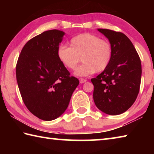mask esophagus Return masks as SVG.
Listing matches in <instances>:
<instances>
[{
  "instance_id": "1",
  "label": "esophagus",
  "mask_w": 154,
  "mask_h": 154,
  "mask_svg": "<svg viewBox=\"0 0 154 154\" xmlns=\"http://www.w3.org/2000/svg\"><path fill=\"white\" fill-rule=\"evenodd\" d=\"M86 79H82V78H80L79 79V82H80V83H85V82H86Z\"/></svg>"
}]
</instances>
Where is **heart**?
I'll use <instances>...</instances> for the list:
<instances>
[{
	"mask_svg": "<svg viewBox=\"0 0 154 154\" xmlns=\"http://www.w3.org/2000/svg\"><path fill=\"white\" fill-rule=\"evenodd\" d=\"M70 46L60 45L57 56L68 69L74 70L80 61L83 63L75 71L77 76L85 77L107 69L113 58V46L109 41L92 33H82L70 41Z\"/></svg>",
	"mask_w": 154,
	"mask_h": 154,
	"instance_id": "heart-1",
	"label": "heart"
}]
</instances>
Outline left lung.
Masks as SVG:
<instances>
[{"instance_id": "obj_1", "label": "left lung", "mask_w": 154, "mask_h": 154, "mask_svg": "<svg viewBox=\"0 0 154 154\" xmlns=\"http://www.w3.org/2000/svg\"><path fill=\"white\" fill-rule=\"evenodd\" d=\"M113 46V54L107 69L91 79L93 98L101 111L116 116L126 111L139 94L141 62L133 44L121 32L99 28Z\"/></svg>"}]
</instances>
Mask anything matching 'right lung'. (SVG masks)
I'll list each match as a JSON object with an SVG mask.
<instances>
[{"label": "right lung", "mask_w": 154, "mask_h": 154, "mask_svg": "<svg viewBox=\"0 0 154 154\" xmlns=\"http://www.w3.org/2000/svg\"><path fill=\"white\" fill-rule=\"evenodd\" d=\"M64 35L55 29L35 36L23 47L17 62L16 79L23 102L42 120L60 116L79 83L57 56Z\"/></svg>", "instance_id": "add662e5"}]
</instances>
